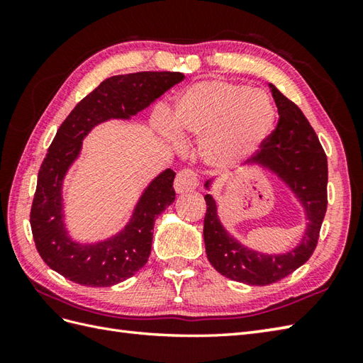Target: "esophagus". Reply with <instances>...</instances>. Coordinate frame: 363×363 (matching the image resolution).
<instances>
[{"mask_svg": "<svg viewBox=\"0 0 363 363\" xmlns=\"http://www.w3.org/2000/svg\"><path fill=\"white\" fill-rule=\"evenodd\" d=\"M198 187V177L194 169H181L176 174L174 179V190L176 194H187L194 191Z\"/></svg>", "mask_w": 363, "mask_h": 363, "instance_id": "obj_1", "label": "esophagus"}]
</instances>
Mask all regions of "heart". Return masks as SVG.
<instances>
[{
	"mask_svg": "<svg viewBox=\"0 0 363 363\" xmlns=\"http://www.w3.org/2000/svg\"><path fill=\"white\" fill-rule=\"evenodd\" d=\"M276 113L264 91L221 79L196 82L177 98L173 130L182 140L203 138L201 154L215 168L237 164L272 134ZM172 138V130L164 126Z\"/></svg>",
	"mask_w": 363,
	"mask_h": 363,
	"instance_id": "obj_1",
	"label": "heart"
}]
</instances>
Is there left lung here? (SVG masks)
Listing matches in <instances>:
<instances>
[{
    "label": "left lung",
    "mask_w": 363,
    "mask_h": 363,
    "mask_svg": "<svg viewBox=\"0 0 363 363\" xmlns=\"http://www.w3.org/2000/svg\"><path fill=\"white\" fill-rule=\"evenodd\" d=\"M279 112V121L256 157L248 160L274 174L303 207L306 228L296 246L285 252H262L243 245L221 223L218 203L204 196V245L211 265L229 279L248 285H268L281 281L304 265L318 242L328 207V159L323 146L299 107L268 84ZM213 179L206 181L211 190Z\"/></svg>",
    "instance_id": "obj_1"
}]
</instances>
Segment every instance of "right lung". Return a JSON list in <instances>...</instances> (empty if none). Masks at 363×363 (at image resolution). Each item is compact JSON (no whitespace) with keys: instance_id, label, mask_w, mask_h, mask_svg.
Here are the masks:
<instances>
[{"instance_id":"add662e5","label":"right lung","mask_w":363,"mask_h":363,"mask_svg":"<svg viewBox=\"0 0 363 363\" xmlns=\"http://www.w3.org/2000/svg\"><path fill=\"white\" fill-rule=\"evenodd\" d=\"M184 78L177 72L112 76L76 104L60 125L38 169L30 207L37 251L54 272L87 287H111L129 279L148 262L154 221L174 201L176 173L172 168L145 187L125 228L90 243L74 240L67 228L64 181L91 129L109 120H130Z\"/></svg>"}]
</instances>
